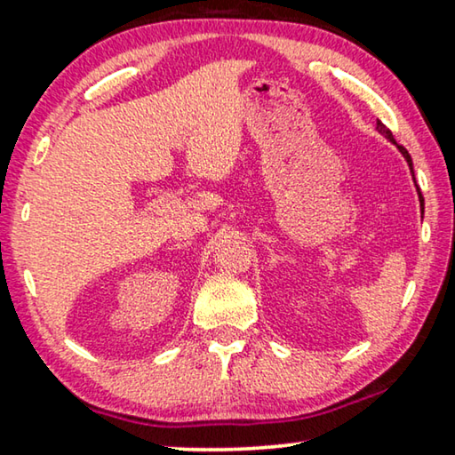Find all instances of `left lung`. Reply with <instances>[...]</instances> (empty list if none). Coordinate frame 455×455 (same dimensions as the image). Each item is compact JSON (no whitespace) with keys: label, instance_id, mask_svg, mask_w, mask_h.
<instances>
[{"label":"left lung","instance_id":"left-lung-1","mask_svg":"<svg viewBox=\"0 0 455 455\" xmlns=\"http://www.w3.org/2000/svg\"><path fill=\"white\" fill-rule=\"evenodd\" d=\"M377 132H379L381 136H385L387 138V140L391 142V144H395L397 148H399V152L403 154V158L407 160V164H410V171H411V174H413V163H411V156H410V152H407L403 146H399L397 142H395V138H394V134H391V130L383 124V122H379L377 120ZM413 182H415V176H413ZM415 187H418V184H415ZM418 195H419V204H421V211H423V196H421V192H419V187H418Z\"/></svg>","mask_w":455,"mask_h":455}]
</instances>
